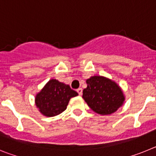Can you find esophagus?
<instances>
[{
  "label": "esophagus",
  "mask_w": 156,
  "mask_h": 156,
  "mask_svg": "<svg viewBox=\"0 0 156 156\" xmlns=\"http://www.w3.org/2000/svg\"><path fill=\"white\" fill-rule=\"evenodd\" d=\"M76 91H77V93L79 94V95H82V94H83L82 88H79V89H77Z\"/></svg>",
  "instance_id": "esophagus-1"
}]
</instances>
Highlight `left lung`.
I'll use <instances>...</instances> for the list:
<instances>
[{
  "instance_id": "left-lung-1",
  "label": "left lung",
  "mask_w": 156,
  "mask_h": 156,
  "mask_svg": "<svg viewBox=\"0 0 156 156\" xmlns=\"http://www.w3.org/2000/svg\"><path fill=\"white\" fill-rule=\"evenodd\" d=\"M83 98L88 106L100 115H110L121 107L125 100L120 87L112 80L94 76L87 80Z\"/></svg>"
}]
</instances>
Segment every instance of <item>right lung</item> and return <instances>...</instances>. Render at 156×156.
<instances>
[{
    "instance_id": "obj_1",
    "label": "right lung",
    "mask_w": 156,
    "mask_h": 156,
    "mask_svg": "<svg viewBox=\"0 0 156 156\" xmlns=\"http://www.w3.org/2000/svg\"><path fill=\"white\" fill-rule=\"evenodd\" d=\"M78 93L72 90L69 85L51 79L36 95L35 103L41 113L48 117L59 115L67 108L71 98Z\"/></svg>"
}]
</instances>
